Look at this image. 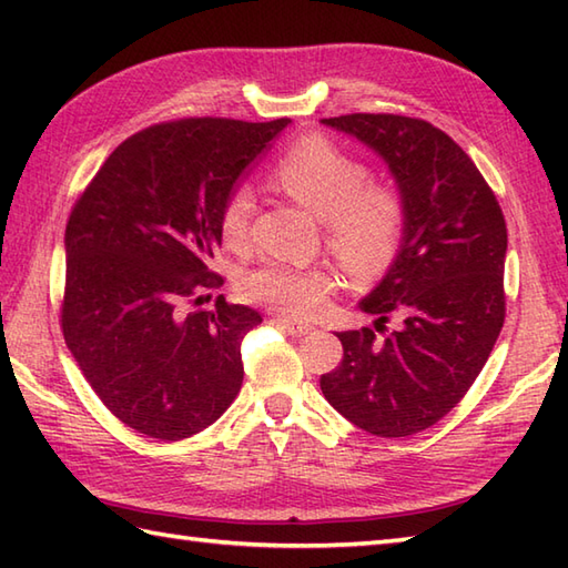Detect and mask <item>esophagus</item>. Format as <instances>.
I'll use <instances>...</instances> for the list:
<instances>
[{"instance_id":"obj_1","label":"esophagus","mask_w":568,"mask_h":568,"mask_svg":"<svg viewBox=\"0 0 568 568\" xmlns=\"http://www.w3.org/2000/svg\"><path fill=\"white\" fill-rule=\"evenodd\" d=\"M281 327L291 334V336H305L315 332V327L307 322H300V320H281Z\"/></svg>"}]
</instances>
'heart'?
Returning a JSON list of instances; mask_svg holds the SVG:
<instances>
[{"label": "heart", "instance_id": "obj_1", "mask_svg": "<svg viewBox=\"0 0 568 568\" xmlns=\"http://www.w3.org/2000/svg\"><path fill=\"white\" fill-rule=\"evenodd\" d=\"M275 183L320 222L327 224L329 248L352 275H373L395 256L403 236V200L388 187L368 185V171L332 141H300L275 168ZM253 195L239 185L222 207V239L241 248L248 239ZM332 275L265 263L241 281V295L287 317H312L327 305Z\"/></svg>", "mask_w": 568, "mask_h": 568}]
</instances>
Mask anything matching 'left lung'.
I'll list each match as a JSON object with an SVG mask.
<instances>
[{
	"label": "left lung",
	"instance_id": "1",
	"mask_svg": "<svg viewBox=\"0 0 568 568\" xmlns=\"http://www.w3.org/2000/svg\"><path fill=\"white\" fill-rule=\"evenodd\" d=\"M322 124L381 155L405 224L388 271L358 303L376 322L336 334L344 358L320 388L356 427L409 437L452 413L496 346L508 229L474 161L429 122L346 114ZM390 316L402 329L381 337Z\"/></svg>",
	"mask_w": 568,
	"mask_h": 568
}]
</instances>
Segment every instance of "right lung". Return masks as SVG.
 Wrapping results in <instances>:
<instances>
[{
  "instance_id": "right-lung-1",
  "label": "right lung",
  "mask_w": 568,
  "mask_h": 568,
  "mask_svg": "<svg viewBox=\"0 0 568 568\" xmlns=\"http://www.w3.org/2000/svg\"><path fill=\"white\" fill-rule=\"evenodd\" d=\"M291 124L180 119L119 143L65 226L63 336L126 427L178 442L210 427L244 383L241 342L263 317L224 295L222 207Z\"/></svg>"
}]
</instances>
